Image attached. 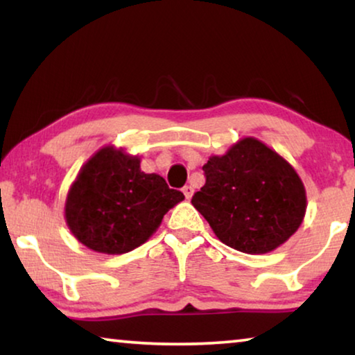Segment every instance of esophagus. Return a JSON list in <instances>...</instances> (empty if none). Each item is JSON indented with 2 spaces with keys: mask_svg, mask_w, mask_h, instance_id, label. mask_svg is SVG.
I'll list each match as a JSON object with an SVG mask.
<instances>
[{
  "mask_svg": "<svg viewBox=\"0 0 355 355\" xmlns=\"http://www.w3.org/2000/svg\"><path fill=\"white\" fill-rule=\"evenodd\" d=\"M183 191V194H184V197L188 200H191V197H192V194H194V189L191 188V186H184V188L182 189Z\"/></svg>",
  "mask_w": 355,
  "mask_h": 355,
  "instance_id": "1",
  "label": "esophagus"
}]
</instances>
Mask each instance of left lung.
<instances>
[{"mask_svg":"<svg viewBox=\"0 0 355 355\" xmlns=\"http://www.w3.org/2000/svg\"><path fill=\"white\" fill-rule=\"evenodd\" d=\"M202 169L207 182L191 202L228 248L268 254L302 224L307 209L302 180L284 156L255 137L209 156Z\"/></svg>","mask_w":355,"mask_h":355,"instance_id":"1","label":"left lung"}]
</instances>
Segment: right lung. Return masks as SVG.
Returning <instances> with one entry per match:
<instances>
[{"label":"right lung","mask_w":355,"mask_h":355,"mask_svg":"<svg viewBox=\"0 0 355 355\" xmlns=\"http://www.w3.org/2000/svg\"><path fill=\"white\" fill-rule=\"evenodd\" d=\"M184 199L158 173L141 171L139 156L105 146L89 158L65 199L71 235L100 254L120 255L139 248L164 214Z\"/></svg>","instance_id":"right-lung-1"}]
</instances>
